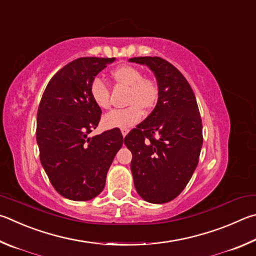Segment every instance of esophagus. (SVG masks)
Listing matches in <instances>:
<instances>
[{
    "label": "esophagus",
    "mask_w": 256,
    "mask_h": 256,
    "mask_svg": "<svg viewBox=\"0 0 256 256\" xmlns=\"http://www.w3.org/2000/svg\"><path fill=\"white\" fill-rule=\"evenodd\" d=\"M121 134H122L124 137H126L128 134V129H121Z\"/></svg>",
    "instance_id": "esophagus-1"
}]
</instances>
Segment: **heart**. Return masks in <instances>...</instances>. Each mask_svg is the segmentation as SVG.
<instances>
[{"label": "heart", "mask_w": 256, "mask_h": 256, "mask_svg": "<svg viewBox=\"0 0 256 256\" xmlns=\"http://www.w3.org/2000/svg\"><path fill=\"white\" fill-rule=\"evenodd\" d=\"M116 84L128 88L126 103L129 106L116 109L106 114L102 119L106 128L128 129L140 122L142 110L153 108L158 98V85L153 78L142 76V72L135 66L122 65L110 72ZM90 94L93 102L100 109L110 106V91L101 78H96L90 85Z\"/></svg>", "instance_id": "1"}]
</instances>
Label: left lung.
<instances>
[{"mask_svg": "<svg viewBox=\"0 0 256 256\" xmlns=\"http://www.w3.org/2000/svg\"><path fill=\"white\" fill-rule=\"evenodd\" d=\"M158 85L152 114L124 137L132 152L134 184L142 199L165 204L181 194L194 174L202 147V122L194 93L184 76L160 57H134Z\"/></svg>", "mask_w": 256, "mask_h": 256, "instance_id": "8db88e82", "label": "left lung"}]
</instances>
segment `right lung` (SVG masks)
Listing matches in <instances>:
<instances>
[{"instance_id": "obj_1", "label": "right lung", "mask_w": 256, "mask_h": 256, "mask_svg": "<svg viewBox=\"0 0 256 256\" xmlns=\"http://www.w3.org/2000/svg\"><path fill=\"white\" fill-rule=\"evenodd\" d=\"M116 58L80 57L52 76L37 114V144L44 172L60 196L86 201L100 194L124 142L118 129L88 137L101 118L90 85Z\"/></svg>"}]
</instances>
